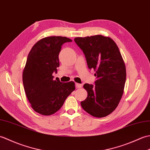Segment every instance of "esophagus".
<instances>
[{
	"instance_id": "34e87169",
	"label": "esophagus",
	"mask_w": 150,
	"mask_h": 150,
	"mask_svg": "<svg viewBox=\"0 0 150 150\" xmlns=\"http://www.w3.org/2000/svg\"><path fill=\"white\" fill-rule=\"evenodd\" d=\"M75 86H76V88H82V84H79V83H76Z\"/></svg>"
}]
</instances>
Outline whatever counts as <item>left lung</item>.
<instances>
[{
	"label": "left lung",
	"mask_w": 150,
	"mask_h": 150,
	"mask_svg": "<svg viewBox=\"0 0 150 150\" xmlns=\"http://www.w3.org/2000/svg\"><path fill=\"white\" fill-rule=\"evenodd\" d=\"M74 40L97 77L95 86H83L88 96L81 103V106L92 116L106 117L116 109L125 86L126 66L119 47L111 38L101 35L76 37Z\"/></svg>",
	"instance_id": "left-lung-1"
}]
</instances>
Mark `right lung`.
<instances>
[{
    "label": "right lung",
    "mask_w": 150,
    "mask_h": 150,
    "mask_svg": "<svg viewBox=\"0 0 150 150\" xmlns=\"http://www.w3.org/2000/svg\"><path fill=\"white\" fill-rule=\"evenodd\" d=\"M71 41L66 37L43 38L35 44L28 54L22 73L24 91L31 108L43 115H50L59 110L75 90L74 82L62 83L57 79L54 81L52 75L59 66L61 46Z\"/></svg>",
    "instance_id": "right-lung-1"
}]
</instances>
